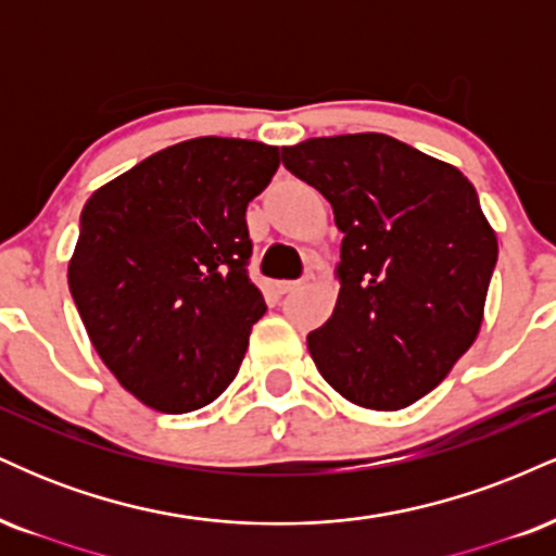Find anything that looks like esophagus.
Returning <instances> with one entry per match:
<instances>
[{
    "label": "esophagus",
    "instance_id": "1",
    "mask_svg": "<svg viewBox=\"0 0 556 556\" xmlns=\"http://www.w3.org/2000/svg\"><path fill=\"white\" fill-rule=\"evenodd\" d=\"M300 285H303L300 279H285V282H277V292L279 295H287V292H295Z\"/></svg>",
    "mask_w": 556,
    "mask_h": 556
}]
</instances>
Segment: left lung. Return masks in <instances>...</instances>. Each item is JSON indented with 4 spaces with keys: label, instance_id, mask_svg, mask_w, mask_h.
Segmentation results:
<instances>
[{
    "label": "left lung",
    "instance_id": "8db88e82",
    "mask_svg": "<svg viewBox=\"0 0 556 556\" xmlns=\"http://www.w3.org/2000/svg\"><path fill=\"white\" fill-rule=\"evenodd\" d=\"M282 164L327 198L342 232L340 295L308 334L311 358L355 405H413L481 329L500 245L476 188L384 132L308 138L285 146Z\"/></svg>",
    "mask_w": 556,
    "mask_h": 556
}]
</instances>
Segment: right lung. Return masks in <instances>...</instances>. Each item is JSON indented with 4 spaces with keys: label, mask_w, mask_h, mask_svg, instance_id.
Returning a JSON list of instances; mask_svg holds the SVG:
<instances>
[{
    "label": "right lung",
    "mask_w": 556,
    "mask_h": 556,
    "mask_svg": "<svg viewBox=\"0 0 556 556\" xmlns=\"http://www.w3.org/2000/svg\"><path fill=\"white\" fill-rule=\"evenodd\" d=\"M277 167V146L258 140H182L83 206L70 292L99 358L143 405L198 410L238 376L266 314L245 208Z\"/></svg>",
    "instance_id": "1"
}]
</instances>
